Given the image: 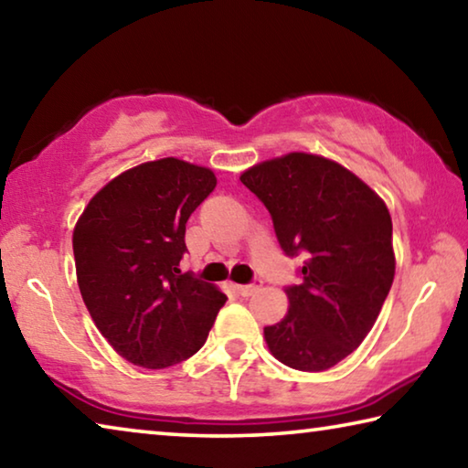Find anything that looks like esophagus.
I'll return each mask as SVG.
<instances>
[{"label": "esophagus", "mask_w": 468, "mask_h": 468, "mask_svg": "<svg viewBox=\"0 0 468 468\" xmlns=\"http://www.w3.org/2000/svg\"><path fill=\"white\" fill-rule=\"evenodd\" d=\"M259 286H261V280H255V282H252V284H239V286H232V288H234L236 292H239L240 296H250V294L257 292Z\"/></svg>", "instance_id": "34e87169"}]
</instances>
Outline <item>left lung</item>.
<instances>
[{
  "label": "left lung",
  "mask_w": 468,
  "mask_h": 468,
  "mask_svg": "<svg viewBox=\"0 0 468 468\" xmlns=\"http://www.w3.org/2000/svg\"><path fill=\"white\" fill-rule=\"evenodd\" d=\"M240 182L270 211L288 257L304 255L290 309L265 340L298 371H325L346 358L378 319L394 282L392 218L386 203L340 164L309 153L263 162Z\"/></svg>",
  "instance_id": "8db88e82"
}]
</instances>
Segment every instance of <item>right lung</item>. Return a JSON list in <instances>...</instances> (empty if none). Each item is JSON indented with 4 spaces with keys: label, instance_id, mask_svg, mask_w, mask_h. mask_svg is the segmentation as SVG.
Listing matches in <instances>:
<instances>
[{
    "label": "right lung",
    "instance_id": "1",
    "mask_svg": "<svg viewBox=\"0 0 468 468\" xmlns=\"http://www.w3.org/2000/svg\"><path fill=\"white\" fill-rule=\"evenodd\" d=\"M207 167L165 157L120 174L90 198L72 247L82 301L120 356L144 369L186 361L228 301L178 270L186 221L216 188Z\"/></svg>",
    "mask_w": 468,
    "mask_h": 468
}]
</instances>
